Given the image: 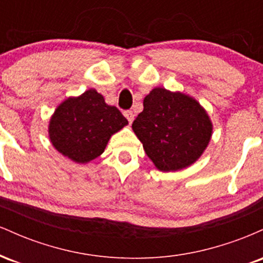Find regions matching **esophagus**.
<instances>
[{
    "label": "esophagus",
    "instance_id": "34e87169",
    "mask_svg": "<svg viewBox=\"0 0 263 263\" xmlns=\"http://www.w3.org/2000/svg\"><path fill=\"white\" fill-rule=\"evenodd\" d=\"M125 117L126 119L128 120V123L129 125H131L132 122H134V119H135V115H134V112H132V111H125Z\"/></svg>",
    "mask_w": 263,
    "mask_h": 263
}]
</instances>
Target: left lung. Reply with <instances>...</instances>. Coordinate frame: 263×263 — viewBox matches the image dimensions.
I'll use <instances>...</instances> for the list:
<instances>
[{"instance_id": "obj_1", "label": "left lung", "mask_w": 263, "mask_h": 263, "mask_svg": "<svg viewBox=\"0 0 263 263\" xmlns=\"http://www.w3.org/2000/svg\"><path fill=\"white\" fill-rule=\"evenodd\" d=\"M132 129L157 170L176 172L200 158L213 135V122L193 96L155 87L144 98Z\"/></svg>"}]
</instances>
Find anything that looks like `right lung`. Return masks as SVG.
<instances>
[{
    "label": "right lung",
    "mask_w": 263,
    "mask_h": 263,
    "mask_svg": "<svg viewBox=\"0 0 263 263\" xmlns=\"http://www.w3.org/2000/svg\"><path fill=\"white\" fill-rule=\"evenodd\" d=\"M128 121L104 96L89 89L60 102L49 120L48 135L53 147L75 163L91 162L104 153L111 136Z\"/></svg>",
    "instance_id": "right-lung-1"
}]
</instances>
